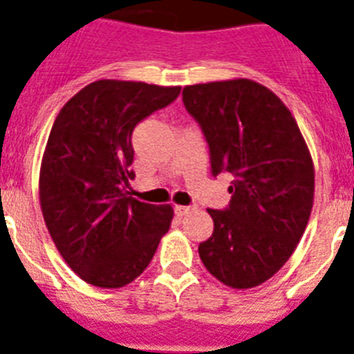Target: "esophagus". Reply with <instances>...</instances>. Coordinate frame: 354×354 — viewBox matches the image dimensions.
I'll return each instance as SVG.
<instances>
[{
	"label": "esophagus",
	"mask_w": 354,
	"mask_h": 354,
	"mask_svg": "<svg viewBox=\"0 0 354 354\" xmlns=\"http://www.w3.org/2000/svg\"><path fill=\"white\" fill-rule=\"evenodd\" d=\"M175 213L179 215V217H183V215H188L192 209H194V206H175Z\"/></svg>",
	"instance_id": "34e87169"
}]
</instances>
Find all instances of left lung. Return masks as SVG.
<instances>
[{
    "label": "left lung",
    "instance_id": "obj_1",
    "mask_svg": "<svg viewBox=\"0 0 354 354\" xmlns=\"http://www.w3.org/2000/svg\"><path fill=\"white\" fill-rule=\"evenodd\" d=\"M183 103L208 142L212 175L232 179L230 204L208 209L213 235L198 244L201 261L230 288H255L288 262L308 226V146L286 104L250 79L192 84Z\"/></svg>",
    "mask_w": 354,
    "mask_h": 354
}]
</instances>
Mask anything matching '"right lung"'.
Returning <instances> with one entry per match:
<instances>
[{"label": "right lung", "instance_id": "obj_1", "mask_svg": "<svg viewBox=\"0 0 354 354\" xmlns=\"http://www.w3.org/2000/svg\"><path fill=\"white\" fill-rule=\"evenodd\" d=\"M179 93L180 86L101 79L55 118L41 162V209L61 257L88 284H130L170 230L171 206L130 197L131 133Z\"/></svg>", "mask_w": 354, "mask_h": 354}]
</instances>
